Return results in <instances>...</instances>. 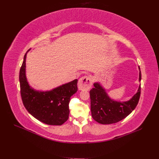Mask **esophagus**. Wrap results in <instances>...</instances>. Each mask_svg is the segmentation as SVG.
Returning <instances> with one entry per match:
<instances>
[{"mask_svg":"<svg viewBox=\"0 0 159 159\" xmlns=\"http://www.w3.org/2000/svg\"><path fill=\"white\" fill-rule=\"evenodd\" d=\"M93 79L91 76H84L79 80L78 86L80 90H89L92 85Z\"/></svg>","mask_w":159,"mask_h":159,"instance_id":"obj_1","label":"esophagus"}]
</instances>
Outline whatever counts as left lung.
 I'll return each instance as SVG.
<instances>
[{"label": "left lung", "mask_w": 159, "mask_h": 159, "mask_svg": "<svg viewBox=\"0 0 159 159\" xmlns=\"http://www.w3.org/2000/svg\"><path fill=\"white\" fill-rule=\"evenodd\" d=\"M139 70V81L141 80ZM94 88L89 91L91 111L93 119L99 123L107 125L117 123L127 117L135 109L141 94V85L137 92L125 102H118L111 98L99 82L93 84Z\"/></svg>", "instance_id": "8db88e82"}]
</instances>
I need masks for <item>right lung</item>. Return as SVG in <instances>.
Instances as JSON below:
<instances>
[{
	"mask_svg": "<svg viewBox=\"0 0 159 159\" xmlns=\"http://www.w3.org/2000/svg\"><path fill=\"white\" fill-rule=\"evenodd\" d=\"M24 57L19 81L22 100L31 115L42 123L50 125H61L68 119L70 98L78 91V80L62 84L49 91H38L32 88L26 75V60Z\"/></svg>",
	"mask_w": 159,
	"mask_h": 159,
	"instance_id": "add662e5",
	"label": "right lung"
}]
</instances>
